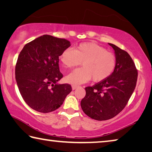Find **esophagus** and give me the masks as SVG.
I'll return each instance as SVG.
<instances>
[{
  "label": "esophagus",
  "instance_id": "34e87169",
  "mask_svg": "<svg viewBox=\"0 0 152 152\" xmlns=\"http://www.w3.org/2000/svg\"><path fill=\"white\" fill-rule=\"evenodd\" d=\"M78 87H79V86H77V85H72V90L74 91V90L76 89L77 88H78Z\"/></svg>",
  "mask_w": 152,
  "mask_h": 152
}]
</instances>
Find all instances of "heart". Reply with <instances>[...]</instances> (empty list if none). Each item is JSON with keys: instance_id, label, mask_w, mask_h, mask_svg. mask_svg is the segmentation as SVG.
Returning a JSON list of instances; mask_svg holds the SVG:
<instances>
[{"instance_id": "b5f03b06", "label": "heart", "mask_w": 152, "mask_h": 152, "mask_svg": "<svg viewBox=\"0 0 152 152\" xmlns=\"http://www.w3.org/2000/svg\"><path fill=\"white\" fill-rule=\"evenodd\" d=\"M60 61L68 68L80 65L78 68L66 76V82L78 85L92 80L99 82L111 75L117 65V58L107 49L94 43H83L74 50L67 48L61 53Z\"/></svg>"}]
</instances>
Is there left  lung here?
<instances>
[{
	"label": "left lung",
	"mask_w": 152,
	"mask_h": 152,
	"mask_svg": "<svg viewBox=\"0 0 152 152\" xmlns=\"http://www.w3.org/2000/svg\"><path fill=\"white\" fill-rule=\"evenodd\" d=\"M115 51L117 65L109 78L93 86L86 87L81 108L89 117L98 121L111 119L124 109L134 91L137 70L132 58L124 50L109 43Z\"/></svg>",
	"instance_id": "left-lung-1"
}]
</instances>
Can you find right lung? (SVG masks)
<instances>
[{
	"instance_id": "obj_1",
	"label": "right lung",
	"mask_w": 152,
	"mask_h": 152,
	"mask_svg": "<svg viewBox=\"0 0 152 152\" xmlns=\"http://www.w3.org/2000/svg\"><path fill=\"white\" fill-rule=\"evenodd\" d=\"M70 42L49 35L24 46L15 66V79L25 102L33 110L50 113L58 109L72 91L68 84H58L63 75L59 57Z\"/></svg>"
}]
</instances>
